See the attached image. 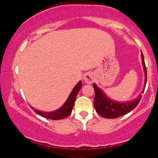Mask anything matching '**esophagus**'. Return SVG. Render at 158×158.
<instances>
[{"label": "esophagus", "instance_id": "esophagus-1", "mask_svg": "<svg viewBox=\"0 0 158 158\" xmlns=\"http://www.w3.org/2000/svg\"><path fill=\"white\" fill-rule=\"evenodd\" d=\"M84 80L86 83L88 84H91V83L94 82V74L90 72H88L85 75L84 77Z\"/></svg>", "mask_w": 158, "mask_h": 158}]
</instances>
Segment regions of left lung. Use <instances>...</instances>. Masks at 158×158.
Returning a JSON list of instances; mask_svg holds the SVG:
<instances>
[{"label": "left lung", "instance_id": "obj_1", "mask_svg": "<svg viewBox=\"0 0 158 158\" xmlns=\"http://www.w3.org/2000/svg\"><path fill=\"white\" fill-rule=\"evenodd\" d=\"M141 56H142L143 68H144L145 76H146V79H145V85H146V81H147V70H146V67L145 64L143 52H141ZM93 87L94 91H95V98H94L95 109L99 115L103 117H106V118H117V117H121V116L129 113L134 108H136V106L138 105L141 98H142V95L139 94V97L132 102L131 101L128 102H115L107 97L106 94L103 93L100 88H98L96 84H93ZM144 88H146V86ZM144 90L145 88H143L141 94L144 92Z\"/></svg>", "mask_w": 158, "mask_h": 158}]
</instances>
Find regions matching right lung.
<instances>
[{"mask_svg": "<svg viewBox=\"0 0 158 158\" xmlns=\"http://www.w3.org/2000/svg\"><path fill=\"white\" fill-rule=\"evenodd\" d=\"M81 88V81H79L78 84L74 87V88L72 90V92L70 93V96H69L68 99H67V101L60 108H59L58 110H54L52 112H44V111H40L36 109H34L32 107L31 108L34 110V111L36 114H39V115L41 116V117H44V118L50 119H64L65 117H67L68 116L70 115L72 112V109H73V107L75 102L76 98H77L78 92L79 91V90Z\"/></svg>", "mask_w": 158, "mask_h": 158, "instance_id": "add662e5", "label": "right lung"}]
</instances>
